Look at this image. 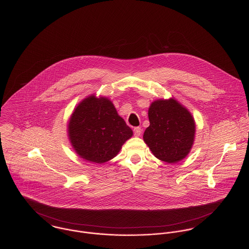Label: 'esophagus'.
<instances>
[{
	"instance_id": "esophagus-1",
	"label": "esophagus",
	"mask_w": 249,
	"mask_h": 249,
	"mask_svg": "<svg viewBox=\"0 0 249 249\" xmlns=\"http://www.w3.org/2000/svg\"><path fill=\"white\" fill-rule=\"evenodd\" d=\"M141 134H142V128L139 127V126L135 127V128H134V135H135L136 137H139Z\"/></svg>"
}]
</instances>
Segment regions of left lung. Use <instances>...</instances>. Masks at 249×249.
Segmentation results:
<instances>
[{
    "label": "left lung",
    "instance_id": "1",
    "mask_svg": "<svg viewBox=\"0 0 249 249\" xmlns=\"http://www.w3.org/2000/svg\"><path fill=\"white\" fill-rule=\"evenodd\" d=\"M149 126L143 141L153 155L174 163L189 153L195 136V122L190 112L174 99L154 101L149 109Z\"/></svg>",
    "mask_w": 249,
    "mask_h": 249
}]
</instances>
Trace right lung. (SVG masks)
Here are the masks:
<instances>
[{"mask_svg":"<svg viewBox=\"0 0 249 249\" xmlns=\"http://www.w3.org/2000/svg\"><path fill=\"white\" fill-rule=\"evenodd\" d=\"M133 135L111 101L94 95L83 100L68 123V136L76 153L89 161L103 163L113 159Z\"/></svg>","mask_w":249,"mask_h":249,"instance_id":"right-lung-1","label":"right lung"}]
</instances>
